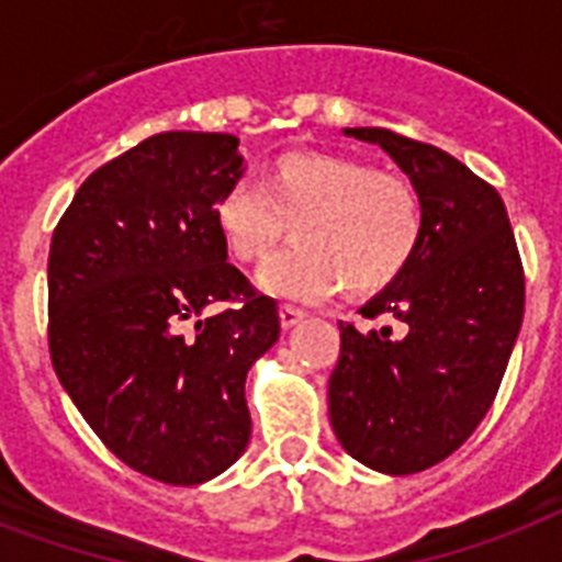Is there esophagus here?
Returning <instances> with one entry per match:
<instances>
[{"label":"esophagus","mask_w":562,"mask_h":562,"mask_svg":"<svg viewBox=\"0 0 562 562\" xmlns=\"http://www.w3.org/2000/svg\"><path fill=\"white\" fill-rule=\"evenodd\" d=\"M303 317H306V312H300V308L280 306V326H282V329H294V326H297Z\"/></svg>","instance_id":"1"}]
</instances>
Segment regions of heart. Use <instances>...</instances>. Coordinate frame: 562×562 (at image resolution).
<instances>
[{
	"mask_svg": "<svg viewBox=\"0 0 562 562\" xmlns=\"http://www.w3.org/2000/svg\"><path fill=\"white\" fill-rule=\"evenodd\" d=\"M215 229L238 262H259L289 233L297 245L271 256L256 285L271 297L317 303L347 291L370 297L402 277L423 241V201L408 180L350 154L285 151L262 187L238 178L215 201Z\"/></svg>",
	"mask_w": 562,
	"mask_h": 562,
	"instance_id": "heart-1",
	"label": "heart"
}]
</instances>
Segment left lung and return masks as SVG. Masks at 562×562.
<instances>
[{
    "label": "left lung",
    "mask_w": 562,
    "mask_h": 562,
    "mask_svg": "<svg viewBox=\"0 0 562 562\" xmlns=\"http://www.w3.org/2000/svg\"><path fill=\"white\" fill-rule=\"evenodd\" d=\"M379 145L423 201V241L396 282L361 306L402 324H341L329 423L356 461L384 475L428 470L496 400L525 312V273L498 192L452 154L387 127H344Z\"/></svg>",
    "instance_id": "obj_1"
}]
</instances>
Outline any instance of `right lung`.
Wrapping results in <instances>:
<instances>
[{"mask_svg": "<svg viewBox=\"0 0 562 562\" xmlns=\"http://www.w3.org/2000/svg\"><path fill=\"white\" fill-rule=\"evenodd\" d=\"M245 175L229 134L166 131L92 171L48 250L52 364L101 443L162 484H203L250 440L247 370L280 338L227 262L215 201ZM218 302L229 310L212 313Z\"/></svg>", "mask_w": 562, "mask_h": 562, "instance_id": "add662e5", "label": "right lung"}]
</instances>
